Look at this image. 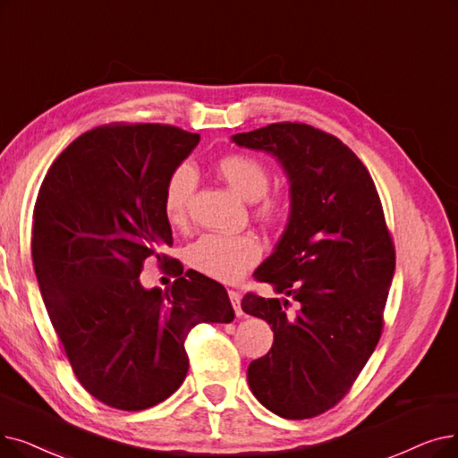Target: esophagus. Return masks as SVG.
Wrapping results in <instances>:
<instances>
[{"mask_svg":"<svg viewBox=\"0 0 458 458\" xmlns=\"http://www.w3.org/2000/svg\"><path fill=\"white\" fill-rule=\"evenodd\" d=\"M228 297H230V301H232V307H233L235 316H242V314H243V309H242V295H240V292L228 290Z\"/></svg>","mask_w":458,"mask_h":458,"instance_id":"obj_1","label":"esophagus"}]
</instances>
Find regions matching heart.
Here are the masks:
<instances>
[{
    "label": "heart",
    "mask_w": 458,
    "mask_h": 458,
    "mask_svg": "<svg viewBox=\"0 0 458 458\" xmlns=\"http://www.w3.org/2000/svg\"><path fill=\"white\" fill-rule=\"evenodd\" d=\"M223 180L245 200L254 202V213L266 223L281 221L286 202L281 194L267 192L269 168L250 155H226L216 165ZM196 187V172L191 165H177L166 177L163 189V211L170 225H183ZM262 256V243L254 233H204L185 249L187 264L209 278L233 283Z\"/></svg>",
    "instance_id": "obj_1"
}]
</instances>
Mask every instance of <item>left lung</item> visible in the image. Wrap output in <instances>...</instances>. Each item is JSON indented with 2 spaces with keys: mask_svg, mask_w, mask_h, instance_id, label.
<instances>
[{
  "mask_svg": "<svg viewBox=\"0 0 458 458\" xmlns=\"http://www.w3.org/2000/svg\"><path fill=\"white\" fill-rule=\"evenodd\" d=\"M232 140L276 157L292 209L258 283L297 301L249 292L242 309L271 324L267 355L249 365L254 396L286 420H310L353 386L384 327L394 247L365 165L339 138L305 123H271Z\"/></svg>",
  "mask_w": 458,
  "mask_h": 458,
  "instance_id": "obj_1",
  "label": "left lung"
}]
</instances>
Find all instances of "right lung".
I'll use <instances>...</instances> for the list:
<instances>
[{
  "mask_svg": "<svg viewBox=\"0 0 458 458\" xmlns=\"http://www.w3.org/2000/svg\"><path fill=\"white\" fill-rule=\"evenodd\" d=\"M200 134L157 123L95 127L59 155L33 209L31 256L50 322L82 387L106 406L138 411L180 387L185 339L202 324H228L223 284L183 273L166 254L168 174ZM148 257L176 276L166 291L137 278Z\"/></svg>",
  "mask_w": 458,
  "mask_h": 458,
  "instance_id": "obj_1",
  "label": "right lung"
}]
</instances>
